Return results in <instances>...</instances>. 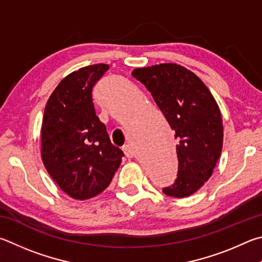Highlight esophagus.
<instances>
[{"label": "esophagus", "instance_id": "34e87169", "mask_svg": "<svg viewBox=\"0 0 262 262\" xmlns=\"http://www.w3.org/2000/svg\"><path fill=\"white\" fill-rule=\"evenodd\" d=\"M122 151H123V154H125V156L128 157V158H133V157H134V149H133L132 145H129V144L123 145Z\"/></svg>", "mask_w": 262, "mask_h": 262}]
</instances>
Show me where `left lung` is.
<instances>
[{
    "instance_id": "obj_1",
    "label": "left lung",
    "mask_w": 262,
    "mask_h": 262,
    "mask_svg": "<svg viewBox=\"0 0 262 262\" xmlns=\"http://www.w3.org/2000/svg\"><path fill=\"white\" fill-rule=\"evenodd\" d=\"M132 74L151 93L179 141L178 178L163 192L188 197L211 178L221 156L223 126L215 98L196 74L178 64L135 69Z\"/></svg>"
}]
</instances>
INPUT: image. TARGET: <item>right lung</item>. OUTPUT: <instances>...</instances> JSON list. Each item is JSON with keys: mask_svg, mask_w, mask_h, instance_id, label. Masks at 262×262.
Segmentation results:
<instances>
[{"mask_svg": "<svg viewBox=\"0 0 262 262\" xmlns=\"http://www.w3.org/2000/svg\"><path fill=\"white\" fill-rule=\"evenodd\" d=\"M108 70L94 64L65 77L47 102L41 157L51 179L70 197L93 198L111 183L123 152L110 141L95 112L93 89Z\"/></svg>", "mask_w": 262, "mask_h": 262, "instance_id": "obj_1", "label": "right lung"}]
</instances>
